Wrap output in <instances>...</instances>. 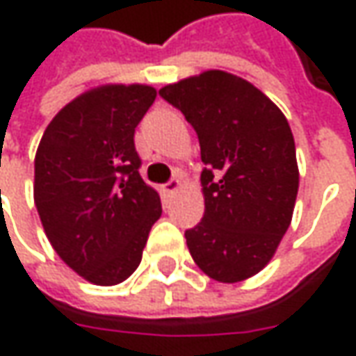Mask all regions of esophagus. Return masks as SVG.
<instances>
[{
	"label": "esophagus",
	"instance_id": "esophagus-1",
	"mask_svg": "<svg viewBox=\"0 0 356 356\" xmlns=\"http://www.w3.org/2000/svg\"><path fill=\"white\" fill-rule=\"evenodd\" d=\"M180 188H182V182H180L178 178H172L168 184H164V190H166L168 194H176V192H178Z\"/></svg>",
	"mask_w": 356,
	"mask_h": 356
}]
</instances>
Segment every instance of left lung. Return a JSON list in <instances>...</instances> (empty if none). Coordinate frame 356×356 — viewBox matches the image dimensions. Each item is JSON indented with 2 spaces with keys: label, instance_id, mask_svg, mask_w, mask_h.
<instances>
[{
  "label": "left lung",
  "instance_id": "left-lung-1",
  "mask_svg": "<svg viewBox=\"0 0 356 356\" xmlns=\"http://www.w3.org/2000/svg\"><path fill=\"white\" fill-rule=\"evenodd\" d=\"M200 140L204 218L186 232L196 266L220 283L259 273L291 224L299 168L289 122L250 81L204 71L160 89Z\"/></svg>",
  "mask_w": 356,
  "mask_h": 356
}]
</instances>
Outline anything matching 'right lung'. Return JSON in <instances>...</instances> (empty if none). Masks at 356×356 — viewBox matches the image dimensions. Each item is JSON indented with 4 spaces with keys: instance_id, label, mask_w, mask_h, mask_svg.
Wrapping results in <instances>:
<instances>
[{
    "instance_id": "right-lung-1",
    "label": "right lung",
    "mask_w": 356,
    "mask_h": 356,
    "mask_svg": "<svg viewBox=\"0 0 356 356\" xmlns=\"http://www.w3.org/2000/svg\"><path fill=\"white\" fill-rule=\"evenodd\" d=\"M154 99L156 89L138 83L85 90L49 122L35 154L33 198L47 239L95 285L129 280L162 213L134 148Z\"/></svg>"
}]
</instances>
